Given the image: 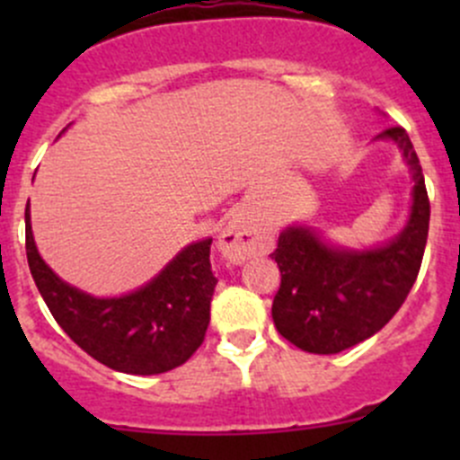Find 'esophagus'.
<instances>
[{"label":"esophagus","instance_id":"34e87169","mask_svg":"<svg viewBox=\"0 0 460 460\" xmlns=\"http://www.w3.org/2000/svg\"><path fill=\"white\" fill-rule=\"evenodd\" d=\"M273 247V240L256 220L244 213H235L217 238V249L226 260L240 264L256 253H267Z\"/></svg>","mask_w":460,"mask_h":460}]
</instances>
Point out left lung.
<instances>
[{
	"mask_svg": "<svg viewBox=\"0 0 460 460\" xmlns=\"http://www.w3.org/2000/svg\"><path fill=\"white\" fill-rule=\"evenodd\" d=\"M376 140L401 148L414 182L401 234L378 247L349 249L327 243L312 226L294 225L271 253L280 269L273 324L309 354H338L380 332L405 303L423 262L429 200L414 144L402 127L385 128Z\"/></svg>",
	"mask_w": 460,
	"mask_h": 460,
	"instance_id": "obj_1",
	"label": "left lung"
}]
</instances>
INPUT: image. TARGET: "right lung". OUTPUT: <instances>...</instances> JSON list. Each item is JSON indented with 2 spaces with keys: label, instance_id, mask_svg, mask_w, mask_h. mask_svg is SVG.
Here are the masks:
<instances>
[{
  "label": "right lung",
  "instance_id": "obj_1",
  "mask_svg": "<svg viewBox=\"0 0 460 460\" xmlns=\"http://www.w3.org/2000/svg\"><path fill=\"white\" fill-rule=\"evenodd\" d=\"M208 253L211 238L191 243L140 289L95 298L64 282L41 260L26 204V258L46 307L77 347L115 372L164 374L202 345L217 285Z\"/></svg>",
  "mask_w": 460,
  "mask_h": 460
}]
</instances>
